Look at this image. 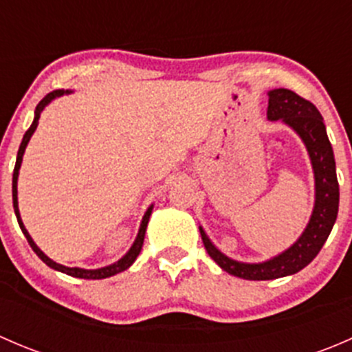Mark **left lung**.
Masks as SVG:
<instances>
[{
  "label": "left lung",
  "mask_w": 352,
  "mask_h": 352,
  "mask_svg": "<svg viewBox=\"0 0 352 352\" xmlns=\"http://www.w3.org/2000/svg\"><path fill=\"white\" fill-rule=\"evenodd\" d=\"M267 95V119L283 120L291 129L296 131L307 146L315 177V206L310 221L300 239L283 254L265 262H258V264H247V262L226 257L212 245L202 226H199L202 243L209 257L228 274L248 279V281L285 278L307 267L317 257L325 240L329 239L337 219V211H339V182L336 175V160H333L332 146H330L324 119L318 109L311 102L305 100L300 95L286 88H276Z\"/></svg>",
  "instance_id": "8db88e82"
}]
</instances>
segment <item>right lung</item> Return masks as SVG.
<instances>
[{
	"mask_svg": "<svg viewBox=\"0 0 352 352\" xmlns=\"http://www.w3.org/2000/svg\"><path fill=\"white\" fill-rule=\"evenodd\" d=\"M65 94H71V91H65V90H54L51 91V94L45 95L44 98H42L41 102H38V105L35 107V116H34V122H32V126L28 127V131L25 133L23 140H22V144H20L19 148V155H16V163H15V170H13V209H15V214H16V219H19V225L20 228H22L25 239H27V242L30 243L32 250L35 252V254L38 255V258H41L44 264H47L49 267L54 269V271H59V272H65L67 276H73V278H81V279H105V278H110V276L113 274H119V272L126 271L127 267H131L133 265V262L136 261V257L140 255L141 252V247H143V242H144V233H146V226H148V221H150V216H151V211H153V204L148 208V211L144 212L143 216V221H141V226H140V232H138V236L136 240H134L133 247L129 248V252H127L126 255H124L122 258H119L117 262H113V264L110 265H105V267H100V269H80V267H66V265H61L58 264V262H54L52 258H49L47 255L44 254V252L41 250V248L35 245L34 240H32V236L28 235L27 228L23 226V221L22 218H20V211H19V190H16V182H19V170H20V165H22V160H23V153H25V148H27L28 141H30L32 134L35 133V129H37V124H38V119H41V113L42 110L47 107L49 104H51L54 98L58 97H63Z\"/></svg>",
	"mask_w": 352,
	"mask_h": 352,
	"instance_id": "1",
	"label": "right lung"
}]
</instances>
